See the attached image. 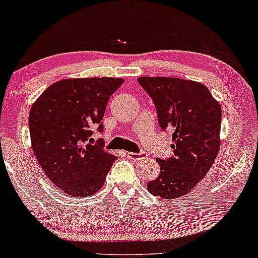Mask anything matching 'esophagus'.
I'll return each mask as SVG.
<instances>
[{
	"instance_id": "esophagus-1",
	"label": "esophagus",
	"mask_w": 258,
	"mask_h": 258,
	"mask_svg": "<svg viewBox=\"0 0 258 258\" xmlns=\"http://www.w3.org/2000/svg\"><path fill=\"white\" fill-rule=\"evenodd\" d=\"M126 155H128L129 158H133V159H140V158H142V156H145L146 154L143 153V152H140V153L128 152V153H126Z\"/></svg>"
}]
</instances>
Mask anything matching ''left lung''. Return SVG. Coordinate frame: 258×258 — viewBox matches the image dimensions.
<instances>
[{"mask_svg":"<svg viewBox=\"0 0 258 258\" xmlns=\"http://www.w3.org/2000/svg\"><path fill=\"white\" fill-rule=\"evenodd\" d=\"M137 82L155 104L160 128L173 132L174 154L158 159L160 174L147 188L163 199L179 198L195 188L215 162L222 109L198 82L167 77H141Z\"/></svg>","mask_w":258,"mask_h":258,"instance_id":"8db88e82","label":"left lung"}]
</instances>
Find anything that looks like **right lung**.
Here are the masks:
<instances>
[{"mask_svg":"<svg viewBox=\"0 0 258 258\" xmlns=\"http://www.w3.org/2000/svg\"><path fill=\"white\" fill-rule=\"evenodd\" d=\"M121 78L63 79L35 100L29 112L32 148L49 180L70 196L88 197L102 188L116 156L93 132H103V116Z\"/></svg>","mask_w":258,"mask_h":258,"instance_id":"1","label":"right lung"}]
</instances>
